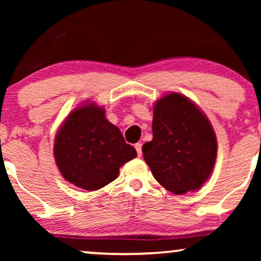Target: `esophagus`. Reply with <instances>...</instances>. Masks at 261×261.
Returning <instances> with one entry per match:
<instances>
[{"label":"esophagus","instance_id":"obj_1","mask_svg":"<svg viewBox=\"0 0 261 261\" xmlns=\"http://www.w3.org/2000/svg\"><path fill=\"white\" fill-rule=\"evenodd\" d=\"M135 149H137L138 156H141L142 155V144H141V142H138V144H135Z\"/></svg>","mask_w":261,"mask_h":261}]
</instances>
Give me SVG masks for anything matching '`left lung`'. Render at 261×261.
<instances>
[{
    "instance_id": "8db88e82",
    "label": "left lung",
    "mask_w": 261,
    "mask_h": 261,
    "mask_svg": "<svg viewBox=\"0 0 261 261\" xmlns=\"http://www.w3.org/2000/svg\"><path fill=\"white\" fill-rule=\"evenodd\" d=\"M152 132L142 153L156 181L176 195L201 188L217 152L215 132L204 114L188 97L172 92L155 102Z\"/></svg>"
}]
</instances>
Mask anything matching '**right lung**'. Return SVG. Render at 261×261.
<instances>
[{
	"instance_id": "1",
	"label": "right lung",
	"mask_w": 261,
	"mask_h": 261,
	"mask_svg": "<svg viewBox=\"0 0 261 261\" xmlns=\"http://www.w3.org/2000/svg\"><path fill=\"white\" fill-rule=\"evenodd\" d=\"M95 103L67 116L55 141V158L67 181L88 191L98 190L119 176L120 167L137 156L119 128Z\"/></svg>"
}]
</instances>
